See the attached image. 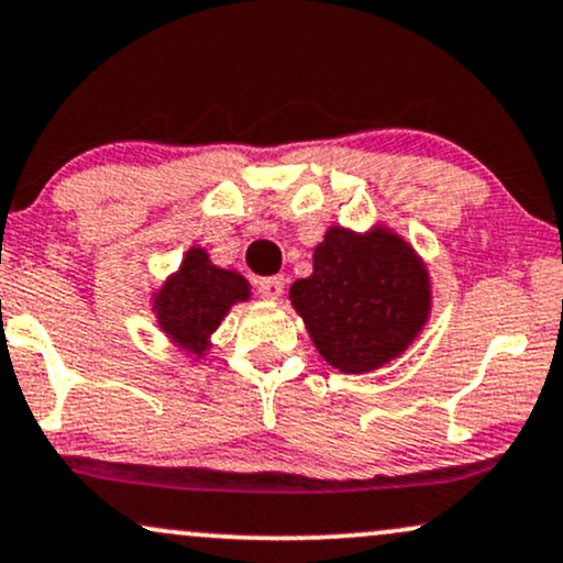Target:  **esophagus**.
<instances>
[{
	"instance_id": "1",
	"label": "esophagus",
	"mask_w": 563,
	"mask_h": 563,
	"mask_svg": "<svg viewBox=\"0 0 563 563\" xmlns=\"http://www.w3.org/2000/svg\"><path fill=\"white\" fill-rule=\"evenodd\" d=\"M257 292H261L266 300H279L284 295V279L282 276H271V279L257 282Z\"/></svg>"
}]
</instances>
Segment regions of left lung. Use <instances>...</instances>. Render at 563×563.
<instances>
[{"mask_svg": "<svg viewBox=\"0 0 563 563\" xmlns=\"http://www.w3.org/2000/svg\"><path fill=\"white\" fill-rule=\"evenodd\" d=\"M289 300L329 366L376 372L400 358L432 313V282L419 253L376 223L368 231L329 227L313 250V274Z\"/></svg>", "mask_w": 563, "mask_h": 563, "instance_id": "1", "label": "left lung"}]
</instances>
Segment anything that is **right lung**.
Returning a JSON list of instances; mask_svg holds the SVG:
<instances>
[{"instance_id":"right-lung-1","label":"right lung","mask_w":563,"mask_h":563,"mask_svg":"<svg viewBox=\"0 0 563 563\" xmlns=\"http://www.w3.org/2000/svg\"><path fill=\"white\" fill-rule=\"evenodd\" d=\"M247 300L250 282L240 271L216 266L208 250L195 244L178 271L152 292V313L170 345L200 361L231 306Z\"/></svg>"}]
</instances>
